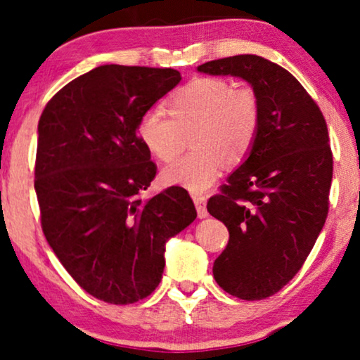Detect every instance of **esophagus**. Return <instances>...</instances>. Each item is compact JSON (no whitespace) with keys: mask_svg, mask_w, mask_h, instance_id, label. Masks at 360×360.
I'll return each instance as SVG.
<instances>
[{"mask_svg":"<svg viewBox=\"0 0 360 360\" xmlns=\"http://www.w3.org/2000/svg\"><path fill=\"white\" fill-rule=\"evenodd\" d=\"M193 198V203L195 207H197V214H198V219H205L208 215L207 212V197H203V195H192Z\"/></svg>","mask_w":360,"mask_h":360,"instance_id":"esophagus-1","label":"esophagus"}]
</instances>
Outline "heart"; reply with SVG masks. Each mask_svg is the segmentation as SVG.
I'll use <instances>...</instances> for the list:
<instances>
[{"instance_id": "1", "label": "heart", "mask_w": 360, "mask_h": 360, "mask_svg": "<svg viewBox=\"0 0 360 360\" xmlns=\"http://www.w3.org/2000/svg\"><path fill=\"white\" fill-rule=\"evenodd\" d=\"M167 112L148 110L139 136L155 158L172 162L190 136L192 153L162 170V180L192 192L210 188L224 162L238 165L250 153L260 123V103L252 88H232L227 79L197 78L168 100Z\"/></svg>"}]
</instances>
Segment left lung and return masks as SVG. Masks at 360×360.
I'll list each match as a JSON object with an SVG mask.
<instances>
[{
  "instance_id": "obj_1",
  "label": "left lung",
  "mask_w": 360,
  "mask_h": 360,
  "mask_svg": "<svg viewBox=\"0 0 360 360\" xmlns=\"http://www.w3.org/2000/svg\"><path fill=\"white\" fill-rule=\"evenodd\" d=\"M197 72L245 79L260 103L254 146L208 214L229 229L214 278L230 295H274L304 265L329 212L332 152L326 120L282 66L257 55L203 63Z\"/></svg>"
}]
</instances>
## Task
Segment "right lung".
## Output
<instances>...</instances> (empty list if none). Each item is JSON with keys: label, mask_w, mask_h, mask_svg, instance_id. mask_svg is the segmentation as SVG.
I'll return each instance as SVG.
<instances>
[{"label": "right lung", "mask_w": 360, "mask_h": 360, "mask_svg": "<svg viewBox=\"0 0 360 360\" xmlns=\"http://www.w3.org/2000/svg\"><path fill=\"white\" fill-rule=\"evenodd\" d=\"M180 79L172 68L103 65L61 88L39 118L34 192L44 237L78 285L103 302L152 294L167 242L197 219L180 187L140 197L157 167L136 127Z\"/></svg>", "instance_id": "obj_1"}]
</instances>
